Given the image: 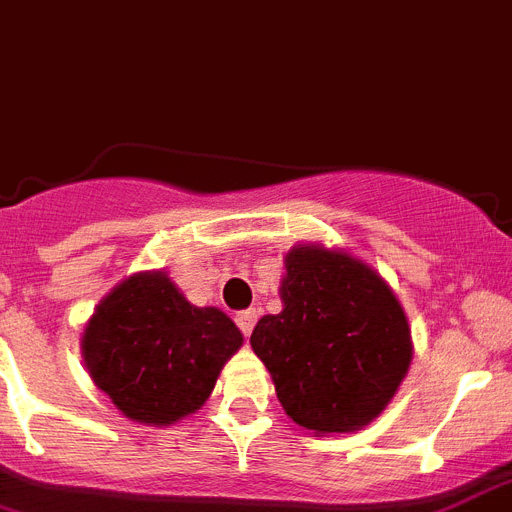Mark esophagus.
<instances>
[{"mask_svg":"<svg viewBox=\"0 0 512 512\" xmlns=\"http://www.w3.org/2000/svg\"><path fill=\"white\" fill-rule=\"evenodd\" d=\"M255 322H257V314L252 309L239 311V314H237V327H239V330H242L244 337H250V332H252V327H255Z\"/></svg>","mask_w":512,"mask_h":512,"instance_id":"1","label":"esophagus"}]
</instances>
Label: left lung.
I'll return each instance as SVG.
<instances>
[{"label": "left lung", "mask_w": 512, "mask_h": 512, "mask_svg": "<svg viewBox=\"0 0 512 512\" xmlns=\"http://www.w3.org/2000/svg\"><path fill=\"white\" fill-rule=\"evenodd\" d=\"M281 301V314L257 322L250 345L286 415L317 435L376 420L412 363L410 324L389 283L348 252L296 244Z\"/></svg>", "instance_id": "obj_1"}]
</instances>
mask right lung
Returning <instances> with one entry per match:
<instances>
[{"instance_id":"add662e5","label":"right lung","mask_w":512,"mask_h":512,"mask_svg":"<svg viewBox=\"0 0 512 512\" xmlns=\"http://www.w3.org/2000/svg\"><path fill=\"white\" fill-rule=\"evenodd\" d=\"M242 332L216 306H193L164 270L133 273L97 304L84 366L133 422L172 425L201 410Z\"/></svg>"}]
</instances>
